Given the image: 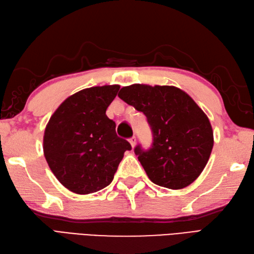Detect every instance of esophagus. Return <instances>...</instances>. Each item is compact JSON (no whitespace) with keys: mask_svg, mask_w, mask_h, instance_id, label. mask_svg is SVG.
Instances as JSON below:
<instances>
[{"mask_svg":"<svg viewBox=\"0 0 254 254\" xmlns=\"http://www.w3.org/2000/svg\"><path fill=\"white\" fill-rule=\"evenodd\" d=\"M129 143L131 144V147L133 148L135 146V143H137V139H135V137H131L130 139H129Z\"/></svg>","mask_w":254,"mask_h":254,"instance_id":"1","label":"esophagus"}]
</instances>
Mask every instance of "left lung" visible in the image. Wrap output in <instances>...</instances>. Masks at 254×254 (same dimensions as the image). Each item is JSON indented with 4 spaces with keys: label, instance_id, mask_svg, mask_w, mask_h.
<instances>
[{
    "label": "left lung",
    "instance_id": "8db88e82",
    "mask_svg": "<svg viewBox=\"0 0 254 254\" xmlns=\"http://www.w3.org/2000/svg\"><path fill=\"white\" fill-rule=\"evenodd\" d=\"M119 97L143 113L152 129V146L134 147L150 180L171 190L193 183L213 147L212 127L203 111L175 86L133 84L123 87Z\"/></svg>",
    "mask_w": 254,
    "mask_h": 254
}]
</instances>
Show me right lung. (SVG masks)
<instances>
[{
  "label": "right lung",
  "instance_id": "1",
  "mask_svg": "<svg viewBox=\"0 0 254 254\" xmlns=\"http://www.w3.org/2000/svg\"><path fill=\"white\" fill-rule=\"evenodd\" d=\"M120 85L96 86L66 98L45 128L43 150L58 181L73 193H95L112 182L124 153L131 150L106 114Z\"/></svg>",
  "mask_w": 254,
  "mask_h": 254
}]
</instances>
